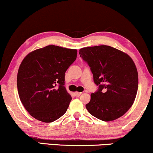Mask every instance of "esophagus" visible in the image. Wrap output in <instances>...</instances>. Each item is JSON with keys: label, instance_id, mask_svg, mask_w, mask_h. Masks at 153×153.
<instances>
[{"label": "esophagus", "instance_id": "esophagus-1", "mask_svg": "<svg viewBox=\"0 0 153 153\" xmlns=\"http://www.w3.org/2000/svg\"><path fill=\"white\" fill-rule=\"evenodd\" d=\"M81 94H82V93H81V92H78V91L74 92V95L76 96V97H79V96L81 95Z\"/></svg>", "mask_w": 153, "mask_h": 153}]
</instances>
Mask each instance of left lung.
<instances>
[{
	"label": "left lung",
	"mask_w": 153,
	"mask_h": 153,
	"mask_svg": "<svg viewBox=\"0 0 153 153\" xmlns=\"http://www.w3.org/2000/svg\"><path fill=\"white\" fill-rule=\"evenodd\" d=\"M79 54L99 86L86 105L89 114L103 121L123 116L134 103L138 88V74L132 58L108 45L83 48Z\"/></svg>",
	"instance_id": "left-lung-1"
}]
</instances>
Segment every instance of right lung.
Returning <instances> with one entry per match:
<instances>
[{
	"label": "right lung",
	"mask_w": 153,
	"mask_h": 153,
	"mask_svg": "<svg viewBox=\"0 0 153 153\" xmlns=\"http://www.w3.org/2000/svg\"><path fill=\"white\" fill-rule=\"evenodd\" d=\"M76 55L75 49L48 45L22 59L17 76L19 97L35 119L51 123L66 113L71 97L64 86L65 75Z\"/></svg>",
	"instance_id": "add662e5"
}]
</instances>
